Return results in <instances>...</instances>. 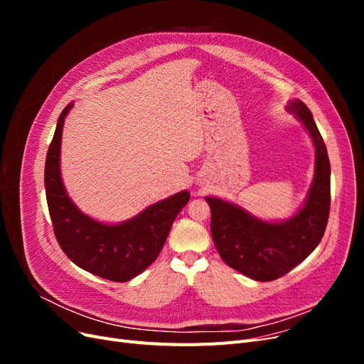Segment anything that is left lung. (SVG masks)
<instances>
[{
    "instance_id": "1",
    "label": "left lung",
    "mask_w": 364,
    "mask_h": 364,
    "mask_svg": "<svg viewBox=\"0 0 364 364\" xmlns=\"http://www.w3.org/2000/svg\"><path fill=\"white\" fill-rule=\"evenodd\" d=\"M289 109L302 121L316 147L314 181L301 211L285 222L269 223L237 205L206 197L211 208V235L220 257L229 267L261 282L284 277L310 255L321 243L329 217L331 167L323 138L301 100L291 102Z\"/></svg>"
}]
</instances>
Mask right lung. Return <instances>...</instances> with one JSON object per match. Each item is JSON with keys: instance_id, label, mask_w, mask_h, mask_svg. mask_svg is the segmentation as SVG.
I'll return each mask as SVG.
<instances>
[{"instance_id": "add662e5", "label": "right lung", "mask_w": 364, "mask_h": 364, "mask_svg": "<svg viewBox=\"0 0 364 364\" xmlns=\"http://www.w3.org/2000/svg\"><path fill=\"white\" fill-rule=\"evenodd\" d=\"M71 107H65L58 119L46 161V193L54 235L75 266L109 281L126 282L158 258L190 193L174 194L121 225H105L80 213L65 191L59 168L63 121Z\"/></svg>"}]
</instances>
